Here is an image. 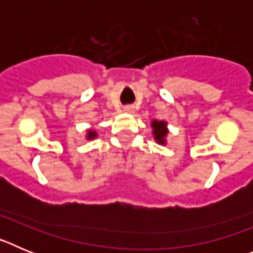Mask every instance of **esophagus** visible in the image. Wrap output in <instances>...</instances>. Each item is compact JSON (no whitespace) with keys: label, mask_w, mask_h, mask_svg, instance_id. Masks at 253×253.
Masks as SVG:
<instances>
[{"label":"esophagus","mask_w":253,"mask_h":253,"mask_svg":"<svg viewBox=\"0 0 253 253\" xmlns=\"http://www.w3.org/2000/svg\"><path fill=\"white\" fill-rule=\"evenodd\" d=\"M124 110L126 111V113H131V111H133V106H126V107H124Z\"/></svg>","instance_id":"esophagus-1"}]
</instances>
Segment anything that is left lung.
<instances>
[{
	"label": "left lung",
	"mask_w": 253,
	"mask_h": 253,
	"mask_svg": "<svg viewBox=\"0 0 253 253\" xmlns=\"http://www.w3.org/2000/svg\"><path fill=\"white\" fill-rule=\"evenodd\" d=\"M152 128H153V135L154 139L157 140L160 144H165V138L167 135V128H166V123L165 122H158V120H153L152 122Z\"/></svg>",
	"instance_id": "obj_1"
}]
</instances>
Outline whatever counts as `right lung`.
<instances>
[{"mask_svg":"<svg viewBox=\"0 0 253 253\" xmlns=\"http://www.w3.org/2000/svg\"><path fill=\"white\" fill-rule=\"evenodd\" d=\"M96 137H97V133H96V131L88 130V133H87V139H93V138Z\"/></svg>","mask_w":253,"mask_h":253,"instance_id":"add662e5","label":"right lung"}]
</instances>
